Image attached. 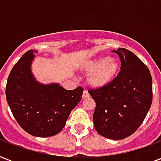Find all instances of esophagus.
<instances>
[{
  "instance_id": "34e87169",
  "label": "esophagus",
  "mask_w": 161,
  "mask_h": 161,
  "mask_svg": "<svg viewBox=\"0 0 161 161\" xmlns=\"http://www.w3.org/2000/svg\"><path fill=\"white\" fill-rule=\"evenodd\" d=\"M90 97V94L88 93L87 91H84L83 93V98H88Z\"/></svg>"
}]
</instances>
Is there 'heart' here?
<instances>
[{"label": "heart", "instance_id": "heart-1", "mask_svg": "<svg viewBox=\"0 0 161 161\" xmlns=\"http://www.w3.org/2000/svg\"><path fill=\"white\" fill-rule=\"evenodd\" d=\"M118 61L109 57H100L84 64V70L90 74L88 83L91 87L101 88L108 84L118 74Z\"/></svg>", "mask_w": 161, "mask_h": 161}]
</instances>
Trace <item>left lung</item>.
<instances>
[{
	"instance_id": "8db88e82",
	"label": "left lung",
	"mask_w": 161,
	"mask_h": 161,
	"mask_svg": "<svg viewBox=\"0 0 161 161\" xmlns=\"http://www.w3.org/2000/svg\"><path fill=\"white\" fill-rule=\"evenodd\" d=\"M121 60L118 75L103 87L89 89L96 102L93 121L105 138L121 140L135 133L144 121L153 101L152 77L148 68L134 53L114 51Z\"/></svg>"
}]
</instances>
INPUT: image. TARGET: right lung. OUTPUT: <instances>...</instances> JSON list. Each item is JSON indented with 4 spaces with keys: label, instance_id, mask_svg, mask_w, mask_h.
Instances as JSON below:
<instances>
[{
    "label": "right lung",
    "instance_id": "right-lung-1",
    "mask_svg": "<svg viewBox=\"0 0 161 161\" xmlns=\"http://www.w3.org/2000/svg\"><path fill=\"white\" fill-rule=\"evenodd\" d=\"M33 53V50L27 51L14 65L8 77L6 97L25 131L33 136L49 137L63 129L71 110L81 101L84 89L78 86L68 91L58 84L38 83L31 72Z\"/></svg>",
    "mask_w": 161,
    "mask_h": 161
}]
</instances>
